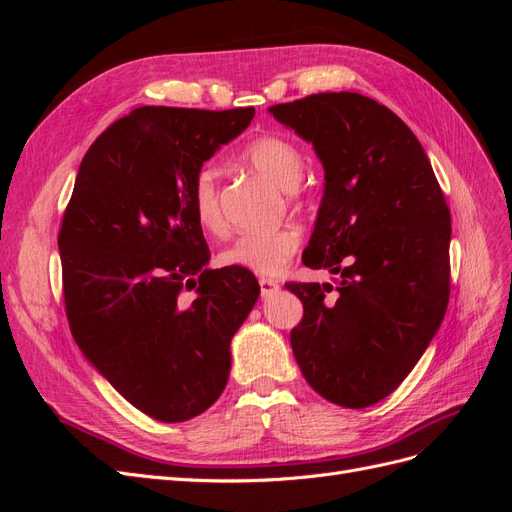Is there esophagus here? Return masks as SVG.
<instances>
[{"mask_svg":"<svg viewBox=\"0 0 512 512\" xmlns=\"http://www.w3.org/2000/svg\"><path fill=\"white\" fill-rule=\"evenodd\" d=\"M258 284H260V294H262V297H271V294H275L277 290H280V284H277L275 280H269V277H260Z\"/></svg>","mask_w":512,"mask_h":512,"instance_id":"1","label":"esophagus"}]
</instances>
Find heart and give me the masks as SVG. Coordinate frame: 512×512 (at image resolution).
<instances>
[{
	"label": "heart",
	"mask_w": 512,
	"mask_h": 512,
	"mask_svg": "<svg viewBox=\"0 0 512 512\" xmlns=\"http://www.w3.org/2000/svg\"><path fill=\"white\" fill-rule=\"evenodd\" d=\"M241 158L284 192H294L305 173V156L297 143L280 134L252 138L241 151ZM190 207L198 226L209 235H222L226 220L220 207L218 175L211 166L196 170L190 185ZM301 245L297 228H277L267 232H247L237 237L220 254L222 265L250 271L256 275H277Z\"/></svg>",
	"instance_id": "1"
}]
</instances>
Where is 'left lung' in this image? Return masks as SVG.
Listing matches in <instances>:
<instances>
[{"label": "left lung", "mask_w": 512, "mask_h": 512, "mask_svg": "<svg viewBox=\"0 0 512 512\" xmlns=\"http://www.w3.org/2000/svg\"><path fill=\"white\" fill-rule=\"evenodd\" d=\"M269 113L322 162L303 265L339 280L335 299L331 284H286L303 303L294 359L331 404L374 406L404 382L446 314L451 211L425 149L391 108L331 91Z\"/></svg>", "instance_id": "8db88e82"}]
</instances>
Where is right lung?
<instances>
[{
	"instance_id": "add662e5",
	"label": "right lung",
	"mask_w": 512,
	"mask_h": 512,
	"mask_svg": "<svg viewBox=\"0 0 512 512\" xmlns=\"http://www.w3.org/2000/svg\"><path fill=\"white\" fill-rule=\"evenodd\" d=\"M254 113L134 108L85 153L61 220L74 342L123 399L162 423L188 421L222 395L230 339L258 301L250 271L207 269L190 207L196 170Z\"/></svg>"
}]
</instances>
